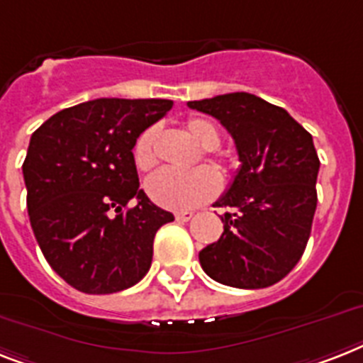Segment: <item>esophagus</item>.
Wrapping results in <instances>:
<instances>
[{
  "label": "esophagus",
  "mask_w": 363,
  "mask_h": 363,
  "mask_svg": "<svg viewBox=\"0 0 363 363\" xmlns=\"http://www.w3.org/2000/svg\"><path fill=\"white\" fill-rule=\"evenodd\" d=\"M175 218L179 220V222H188V220H191V218H194V212H191V211H181V212H177Z\"/></svg>",
  "instance_id": "34e87169"
}]
</instances>
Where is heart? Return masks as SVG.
<instances>
[{
    "label": "heart",
    "instance_id": "heart-1",
    "mask_svg": "<svg viewBox=\"0 0 363 363\" xmlns=\"http://www.w3.org/2000/svg\"><path fill=\"white\" fill-rule=\"evenodd\" d=\"M186 132L196 141V145L205 151V158L211 162V166L216 167L218 172H223L228 158L222 152L214 151L222 141L218 126L207 117H191L186 121ZM155 141L156 128H147L135 140L132 158L140 172H151L156 166ZM145 190L147 196L160 207L172 211H188L199 207L216 196L220 190V177L211 167L205 166L196 167L188 173L158 172L147 181Z\"/></svg>",
    "mask_w": 363,
    "mask_h": 363
}]
</instances>
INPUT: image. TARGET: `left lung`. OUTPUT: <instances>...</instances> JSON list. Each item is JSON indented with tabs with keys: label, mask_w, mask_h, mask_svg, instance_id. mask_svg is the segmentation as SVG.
Instances as JSON below:
<instances>
[{
	"label": "left lung",
	"mask_w": 363,
	"mask_h": 363,
	"mask_svg": "<svg viewBox=\"0 0 363 363\" xmlns=\"http://www.w3.org/2000/svg\"><path fill=\"white\" fill-rule=\"evenodd\" d=\"M216 117L237 147L231 186L216 201L225 207L218 242L199 252L214 281L263 289L284 279L302 257L317 208L319 156L313 138L279 106L250 93L188 102Z\"/></svg>",
	"instance_id": "8db88e82"
}]
</instances>
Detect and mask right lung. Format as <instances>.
<instances>
[{
  "mask_svg": "<svg viewBox=\"0 0 363 363\" xmlns=\"http://www.w3.org/2000/svg\"><path fill=\"white\" fill-rule=\"evenodd\" d=\"M164 99H96L57 111L29 140L22 172L29 222L55 272L87 294H111L151 268L172 212L140 190L132 149L172 110Z\"/></svg>",
  "mask_w": 363,
  "mask_h": 363,
  "instance_id": "1",
  "label": "right lung"
}]
</instances>
